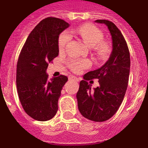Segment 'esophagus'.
<instances>
[{
  "label": "esophagus",
  "instance_id": "obj_1",
  "mask_svg": "<svg viewBox=\"0 0 148 148\" xmlns=\"http://www.w3.org/2000/svg\"><path fill=\"white\" fill-rule=\"evenodd\" d=\"M69 79H70L71 81H75V82L79 81L78 78L76 77H74V76H70V77H69Z\"/></svg>",
  "mask_w": 148,
  "mask_h": 148
}]
</instances>
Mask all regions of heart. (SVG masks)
I'll return each mask as SVG.
<instances>
[{
    "mask_svg": "<svg viewBox=\"0 0 148 148\" xmlns=\"http://www.w3.org/2000/svg\"><path fill=\"white\" fill-rule=\"evenodd\" d=\"M71 33L77 34L82 40L90 47H92L94 53L98 58H106L110 52V46L106 42L102 41L103 34L102 32L92 24H83L77 29H71ZM71 39V36L69 31L60 33L58 38V48L60 51H64L67 45ZM91 64L88 59H71L68 61V65L74 72L79 73L86 69Z\"/></svg>",
    "mask_w": 148,
    "mask_h": 148,
    "instance_id": "1",
    "label": "heart"
}]
</instances>
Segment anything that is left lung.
Returning a JSON list of instances; mask_svg holds the SVG:
<instances>
[{
  "mask_svg": "<svg viewBox=\"0 0 148 148\" xmlns=\"http://www.w3.org/2000/svg\"><path fill=\"white\" fill-rule=\"evenodd\" d=\"M95 22L107 26L112 36V51L104 65L83 76L77 93L78 109L86 119L96 122L110 119L124 100L129 81L130 56L127 44L120 29L108 20ZM99 79L100 86L90 89L88 80Z\"/></svg>",
  "mask_w": 148,
  "mask_h": 148,
  "instance_id": "left-lung-1",
  "label": "left lung"
}]
</instances>
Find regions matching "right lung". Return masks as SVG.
Returning a JSON list of instances; mask_svg holds the SVG:
<instances>
[{
    "mask_svg": "<svg viewBox=\"0 0 148 148\" xmlns=\"http://www.w3.org/2000/svg\"><path fill=\"white\" fill-rule=\"evenodd\" d=\"M69 27L62 19H43L29 33L19 54L18 95L25 112L35 120H50L58 110V100L68 77L60 75L49 79L46 70L59 55V36Z\"/></svg>",
    "mask_w": 148,
    "mask_h": 148,
    "instance_id": "add662e5",
    "label": "right lung"
}]
</instances>
